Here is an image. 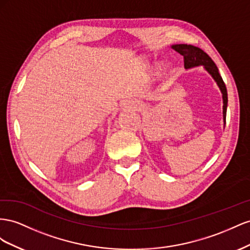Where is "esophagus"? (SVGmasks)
Returning <instances> with one entry per match:
<instances>
[{
  "label": "esophagus",
  "instance_id": "obj_1",
  "mask_svg": "<svg viewBox=\"0 0 250 250\" xmlns=\"http://www.w3.org/2000/svg\"><path fill=\"white\" fill-rule=\"evenodd\" d=\"M127 106L131 109H139L141 106V104L137 101H130L127 102Z\"/></svg>",
  "mask_w": 250,
  "mask_h": 250
}]
</instances>
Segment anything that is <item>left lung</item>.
I'll return each mask as SVG.
<instances>
[{
  "label": "left lung",
  "instance_id": "left-lung-1",
  "mask_svg": "<svg viewBox=\"0 0 250 250\" xmlns=\"http://www.w3.org/2000/svg\"><path fill=\"white\" fill-rule=\"evenodd\" d=\"M174 50L177 52H179L184 58V67L187 69L203 65L206 71L213 77V80L218 83L219 88L222 92L223 97V118L224 121H226V109H227V90L226 85L221 77L219 70L216 66V63L210 59V56L205 53L202 49L195 47L192 45H187V44H179L172 46Z\"/></svg>",
  "mask_w": 250,
  "mask_h": 250
}]
</instances>
